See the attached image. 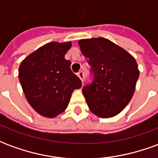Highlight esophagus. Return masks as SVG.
<instances>
[{
  "label": "esophagus",
  "instance_id": "obj_1",
  "mask_svg": "<svg viewBox=\"0 0 158 158\" xmlns=\"http://www.w3.org/2000/svg\"><path fill=\"white\" fill-rule=\"evenodd\" d=\"M77 75H78V77H79V79H81V81H83V79H84V73H83L82 71H80V72H79L77 73Z\"/></svg>",
  "mask_w": 158,
  "mask_h": 158
}]
</instances>
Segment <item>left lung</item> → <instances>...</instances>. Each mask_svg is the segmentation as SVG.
<instances>
[{"label":"left lung","instance_id":"1","mask_svg":"<svg viewBox=\"0 0 158 158\" xmlns=\"http://www.w3.org/2000/svg\"><path fill=\"white\" fill-rule=\"evenodd\" d=\"M78 43L95 75L92 84L82 90L89 110L103 118L116 116L129 104L135 90L139 75L135 59L102 37L79 40Z\"/></svg>","mask_w":158,"mask_h":158}]
</instances>
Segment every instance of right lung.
<instances>
[{"label":"right lung","mask_w":158,"mask_h":158,"mask_svg":"<svg viewBox=\"0 0 158 158\" xmlns=\"http://www.w3.org/2000/svg\"><path fill=\"white\" fill-rule=\"evenodd\" d=\"M72 42L52 41L29 54L20 63L19 79L29 105L53 118L68 107L73 91L82 83L70 69L65 54Z\"/></svg>","instance_id":"1"}]
</instances>
